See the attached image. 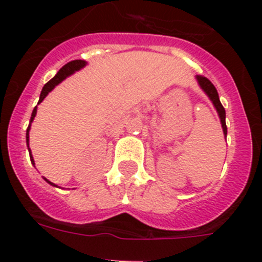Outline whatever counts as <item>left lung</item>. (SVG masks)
Listing matches in <instances>:
<instances>
[{
	"label": "left lung",
	"mask_w": 262,
	"mask_h": 262,
	"mask_svg": "<svg viewBox=\"0 0 262 262\" xmlns=\"http://www.w3.org/2000/svg\"><path fill=\"white\" fill-rule=\"evenodd\" d=\"M195 78H197V82H199V84L201 86L202 90L205 91V94H206V95L209 96V99H210L211 102H213L214 107H215L216 112H218V115H219V119H221V124H222V128H223V134H225V137H226L227 136V126H226V111H225V108H223L221 100H219L216 89L214 87V84L206 78V77L197 75Z\"/></svg>",
	"instance_id": "left-lung-1"
}]
</instances>
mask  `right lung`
Instances as JSON below:
<instances>
[{"label":"right lung","instance_id":"obj_1","mask_svg":"<svg viewBox=\"0 0 262 262\" xmlns=\"http://www.w3.org/2000/svg\"><path fill=\"white\" fill-rule=\"evenodd\" d=\"M86 63L87 62L84 60H74V61H70V62H68L67 65H63V67L61 68L60 70H58L57 74H56L55 77H53V78L51 79V81L47 82V83L44 84L43 90H41V93H40L39 103L43 102L44 98H46V96L48 95V94L51 93V91L53 90V89H55V87L57 86L58 83H61V82H62L63 79L67 78V77H69V75L73 74V73H74V72H77V70L82 69V68H83L84 65H86ZM39 103H37V104H39ZM36 110H37V107H35L34 111H32L31 120H30V125H28V128H27V133H26V142H27L28 152H30V158H31V163L32 164H35V162H34V158H32V155H31V150H30V146H28V141H30V136H28V132H30V128H31V122L34 121L35 116H36ZM44 180H46L48 184H51V185H53V187H57L56 184L51 183V181L47 180L46 178H44Z\"/></svg>","mask_w":262,"mask_h":262}]
</instances>
